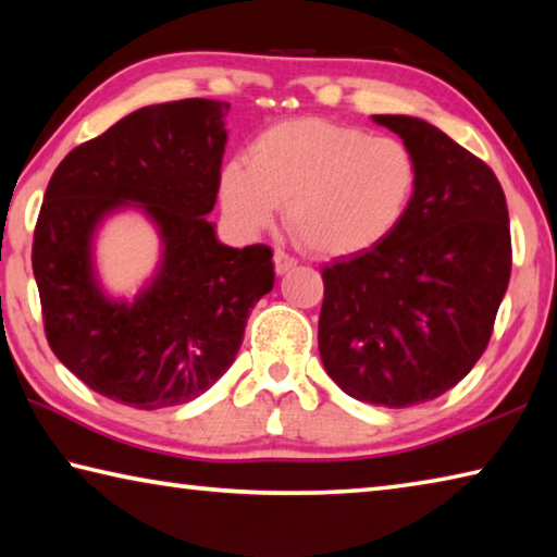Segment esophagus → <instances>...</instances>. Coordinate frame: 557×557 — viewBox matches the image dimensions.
<instances>
[{
  "mask_svg": "<svg viewBox=\"0 0 557 557\" xmlns=\"http://www.w3.org/2000/svg\"><path fill=\"white\" fill-rule=\"evenodd\" d=\"M272 260H275V272L277 275H285L287 270H292L297 265V260L292 258V256H287L285 250H275V256H272Z\"/></svg>",
  "mask_w": 557,
  "mask_h": 557,
  "instance_id": "obj_1",
  "label": "esophagus"
}]
</instances>
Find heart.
Segmentation results:
<instances>
[{"label": "heart", "mask_w": 557, "mask_h": 557, "mask_svg": "<svg viewBox=\"0 0 557 557\" xmlns=\"http://www.w3.org/2000/svg\"><path fill=\"white\" fill-rule=\"evenodd\" d=\"M418 188V162L398 137L319 117L277 122L248 162L221 172V203L243 233L265 231L287 206L289 233L324 258L354 256L398 228Z\"/></svg>", "instance_id": "b5f03b06"}]
</instances>
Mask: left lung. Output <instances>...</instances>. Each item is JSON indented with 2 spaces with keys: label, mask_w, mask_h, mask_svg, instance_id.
Instances as JSON below:
<instances>
[{
  "label": "left lung",
  "mask_w": 557,
  "mask_h": 557,
  "mask_svg": "<svg viewBox=\"0 0 557 557\" xmlns=\"http://www.w3.org/2000/svg\"><path fill=\"white\" fill-rule=\"evenodd\" d=\"M410 147L418 188L388 238L322 270L319 354L346 395L385 408L428 403L486 351L511 277L504 188L430 122L373 115Z\"/></svg>",
  "instance_id": "1"
}]
</instances>
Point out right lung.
Segmentation results:
<instances>
[{
  "mask_svg": "<svg viewBox=\"0 0 557 557\" xmlns=\"http://www.w3.org/2000/svg\"><path fill=\"white\" fill-rule=\"evenodd\" d=\"M228 102L203 98L129 112L75 147L46 188L32 265L51 351L106 398L159 410L199 398L231 369L250 309L275 285L268 245L215 238ZM137 205L163 238L140 295L110 300L91 238L110 212Z\"/></svg>",
  "mask_w": 557,
  "mask_h": 557,
  "instance_id": "1",
  "label": "right lung"
}]
</instances>
